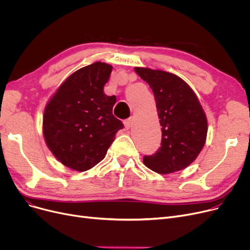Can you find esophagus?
I'll list each match as a JSON object with an SVG mask.
<instances>
[{
	"mask_svg": "<svg viewBox=\"0 0 250 250\" xmlns=\"http://www.w3.org/2000/svg\"><path fill=\"white\" fill-rule=\"evenodd\" d=\"M133 120L132 118H128V120H125V122H124V124H125V129H129L130 127L133 126Z\"/></svg>",
	"mask_w": 250,
	"mask_h": 250,
	"instance_id": "1",
	"label": "esophagus"
}]
</instances>
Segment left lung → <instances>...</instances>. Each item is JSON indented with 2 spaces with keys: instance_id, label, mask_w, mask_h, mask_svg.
Returning <instances> with one entry per match:
<instances>
[{
  "instance_id": "1",
  "label": "left lung",
  "mask_w": 250,
  "mask_h": 250,
  "mask_svg": "<svg viewBox=\"0 0 250 250\" xmlns=\"http://www.w3.org/2000/svg\"><path fill=\"white\" fill-rule=\"evenodd\" d=\"M135 71L153 91L162 126L161 147L144 156V164L159 174L187 168L201 153L208 133L207 116L198 97L174 74L139 67Z\"/></svg>"
}]
</instances>
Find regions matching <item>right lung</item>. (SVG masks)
I'll return each mask as SVG.
<instances>
[{
	"instance_id": "right-lung-1",
	"label": "right lung",
	"mask_w": 250,
	"mask_h": 250,
	"mask_svg": "<svg viewBox=\"0 0 250 250\" xmlns=\"http://www.w3.org/2000/svg\"><path fill=\"white\" fill-rule=\"evenodd\" d=\"M112 67L96 62L73 73L59 87L43 113V136L56 158L76 171L98 164L124 127L112 114L115 96L103 92Z\"/></svg>"
}]
</instances>
